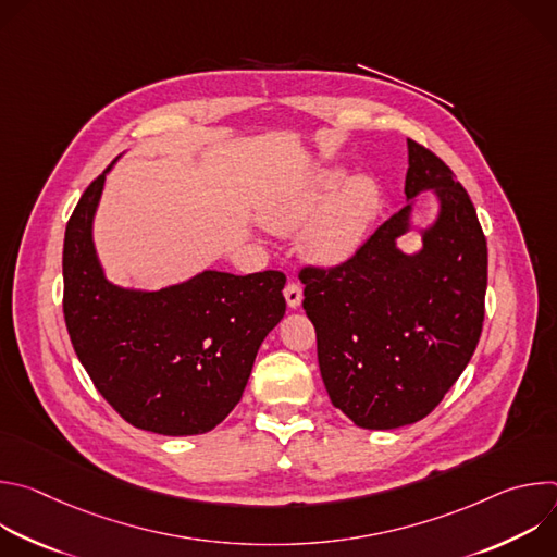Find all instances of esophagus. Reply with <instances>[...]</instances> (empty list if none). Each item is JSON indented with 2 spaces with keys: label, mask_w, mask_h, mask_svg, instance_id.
<instances>
[{
  "label": "esophagus",
  "mask_w": 557,
  "mask_h": 557,
  "mask_svg": "<svg viewBox=\"0 0 557 557\" xmlns=\"http://www.w3.org/2000/svg\"><path fill=\"white\" fill-rule=\"evenodd\" d=\"M284 297H286L288 308H299L301 297H304V295H301V286L295 284V282H288L286 288H284Z\"/></svg>",
  "instance_id": "34e87169"
}]
</instances>
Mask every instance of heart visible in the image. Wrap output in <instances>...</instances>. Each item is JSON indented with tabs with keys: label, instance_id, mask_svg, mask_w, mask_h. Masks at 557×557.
Segmentation results:
<instances>
[{
	"label": "heart",
	"instance_id": "b5f03b06",
	"mask_svg": "<svg viewBox=\"0 0 557 557\" xmlns=\"http://www.w3.org/2000/svg\"><path fill=\"white\" fill-rule=\"evenodd\" d=\"M381 209L383 191L374 178H350L344 168H324L275 194L262 207L260 220L275 233H290L306 223L299 237L306 258L337 267L363 247Z\"/></svg>",
	"mask_w": 557,
	"mask_h": 557
}]
</instances>
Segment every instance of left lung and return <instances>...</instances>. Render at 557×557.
<instances>
[{"label": "left lung", "instance_id": "obj_1", "mask_svg": "<svg viewBox=\"0 0 557 557\" xmlns=\"http://www.w3.org/2000/svg\"><path fill=\"white\" fill-rule=\"evenodd\" d=\"M425 190L437 215L419 227L413 209ZM406 200L348 262L299 273L331 401L363 430L428 417L467 368L485 320L479 215L451 170L410 138ZM410 230L422 235L412 255L398 247Z\"/></svg>", "mask_w": 557, "mask_h": 557}]
</instances>
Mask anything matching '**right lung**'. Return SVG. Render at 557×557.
<instances>
[{"label":"right lung","mask_w":557,"mask_h":557,"mask_svg":"<svg viewBox=\"0 0 557 557\" xmlns=\"http://www.w3.org/2000/svg\"><path fill=\"white\" fill-rule=\"evenodd\" d=\"M112 165L86 189L65 226L70 342L127 423L163 436L205 434L243 399L256 355L286 312V277L207 269L158 290L110 282L95 247V215Z\"/></svg>","instance_id":"obj_1"}]
</instances>
